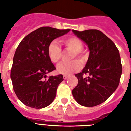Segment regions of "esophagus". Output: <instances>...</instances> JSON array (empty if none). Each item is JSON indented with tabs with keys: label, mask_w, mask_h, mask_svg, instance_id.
I'll return each mask as SVG.
<instances>
[{
	"label": "esophagus",
	"mask_w": 131,
	"mask_h": 131,
	"mask_svg": "<svg viewBox=\"0 0 131 131\" xmlns=\"http://www.w3.org/2000/svg\"><path fill=\"white\" fill-rule=\"evenodd\" d=\"M68 78H69V76L68 75H63V78L64 79V80H67Z\"/></svg>",
	"instance_id": "esophagus-1"
}]
</instances>
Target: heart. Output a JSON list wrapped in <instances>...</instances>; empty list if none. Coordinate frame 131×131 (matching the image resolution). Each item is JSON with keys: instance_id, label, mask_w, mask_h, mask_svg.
Instances as JSON below:
<instances>
[{"instance_id": "obj_1", "label": "heart", "mask_w": 131, "mask_h": 131, "mask_svg": "<svg viewBox=\"0 0 131 131\" xmlns=\"http://www.w3.org/2000/svg\"><path fill=\"white\" fill-rule=\"evenodd\" d=\"M63 43L67 49L73 51V59L77 57L82 64H85L87 62L88 55L86 51L82 50L83 43L80 39L76 37H70L64 39ZM47 52L49 60L53 63H58L61 59L62 49L56 41H53L49 44ZM81 68L82 64L78 60H75L71 62H62L58 64L57 72L62 75H68L78 71Z\"/></svg>"}]
</instances>
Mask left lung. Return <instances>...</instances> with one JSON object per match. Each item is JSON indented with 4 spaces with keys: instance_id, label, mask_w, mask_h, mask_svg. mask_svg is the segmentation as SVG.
Segmentation results:
<instances>
[{
    "instance_id": "left-lung-1",
    "label": "left lung",
    "mask_w": 131,
    "mask_h": 131,
    "mask_svg": "<svg viewBox=\"0 0 131 131\" xmlns=\"http://www.w3.org/2000/svg\"><path fill=\"white\" fill-rule=\"evenodd\" d=\"M72 31L86 43L90 51L85 67L75 75L78 84L72 94L81 105L94 107L105 101L120 84V53L114 42L98 30ZM86 74L88 77L84 76Z\"/></svg>"
}]
</instances>
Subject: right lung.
Masks as SVG:
<instances>
[{
  "label": "right lung",
  "mask_w": 131,
  "mask_h": 131,
  "mask_svg": "<svg viewBox=\"0 0 131 131\" xmlns=\"http://www.w3.org/2000/svg\"><path fill=\"white\" fill-rule=\"evenodd\" d=\"M70 30L41 27L26 36L17 47L11 79L15 94L25 105L42 109L55 99L58 86L64 79L62 75L46 78L47 73L56 69L47 56V47Z\"/></svg>",
  "instance_id": "1"
}]
</instances>
